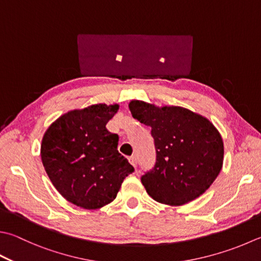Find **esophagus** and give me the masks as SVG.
Instances as JSON below:
<instances>
[{
    "label": "esophagus",
    "instance_id": "obj_1",
    "mask_svg": "<svg viewBox=\"0 0 261 261\" xmlns=\"http://www.w3.org/2000/svg\"><path fill=\"white\" fill-rule=\"evenodd\" d=\"M128 160L130 162V165L134 166L135 168H136V166H137V156L136 155H132Z\"/></svg>",
    "mask_w": 261,
    "mask_h": 261
}]
</instances>
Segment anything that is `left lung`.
Here are the masks:
<instances>
[{
  "mask_svg": "<svg viewBox=\"0 0 261 261\" xmlns=\"http://www.w3.org/2000/svg\"><path fill=\"white\" fill-rule=\"evenodd\" d=\"M133 117L151 127L156 161L141 181L156 202L178 207L199 198L217 178L224 142L208 118L183 107L129 102Z\"/></svg>",
  "mask_w": 261,
  "mask_h": 261,
  "instance_id": "1",
  "label": "left lung"
}]
</instances>
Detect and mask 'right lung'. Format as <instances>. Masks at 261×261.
I'll return each instance as SVG.
<instances>
[{"mask_svg":"<svg viewBox=\"0 0 261 261\" xmlns=\"http://www.w3.org/2000/svg\"><path fill=\"white\" fill-rule=\"evenodd\" d=\"M118 110L117 103L70 110L44 133V169L59 193L77 207L93 210L111 203L134 171L117 150L119 137L106 127Z\"/></svg>","mask_w":261,"mask_h":261,"instance_id":"1","label":"right lung"}]
</instances>
